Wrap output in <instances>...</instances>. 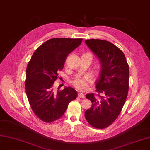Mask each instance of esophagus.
<instances>
[{
  "instance_id": "1",
  "label": "esophagus",
  "mask_w": 150,
  "mask_h": 150,
  "mask_svg": "<svg viewBox=\"0 0 150 150\" xmlns=\"http://www.w3.org/2000/svg\"><path fill=\"white\" fill-rule=\"evenodd\" d=\"M78 97L80 98H85V95L82 92H79L78 93Z\"/></svg>"
}]
</instances>
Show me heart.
I'll list each match as a JSON object with an SVG mask.
<instances>
[{"mask_svg":"<svg viewBox=\"0 0 150 150\" xmlns=\"http://www.w3.org/2000/svg\"><path fill=\"white\" fill-rule=\"evenodd\" d=\"M88 79L87 77H78L71 82L72 85L80 91H85L88 88Z\"/></svg>","mask_w":150,"mask_h":150,"instance_id":"obj_1","label":"heart"}]
</instances>
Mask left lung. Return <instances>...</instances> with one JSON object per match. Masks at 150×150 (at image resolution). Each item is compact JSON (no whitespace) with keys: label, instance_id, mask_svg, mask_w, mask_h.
Returning <instances> with one entry per match:
<instances>
[{"label":"left lung","instance_id":"1","mask_svg":"<svg viewBox=\"0 0 150 150\" xmlns=\"http://www.w3.org/2000/svg\"><path fill=\"white\" fill-rule=\"evenodd\" d=\"M85 43L99 59L101 69L96 80V92L87 94L92 107L85 112L87 122L97 129L110 126L123 108L129 90V65L122 51L111 42L101 40H87Z\"/></svg>","mask_w":150,"mask_h":150}]
</instances>
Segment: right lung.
<instances>
[{"mask_svg":"<svg viewBox=\"0 0 150 150\" xmlns=\"http://www.w3.org/2000/svg\"><path fill=\"white\" fill-rule=\"evenodd\" d=\"M82 41V38L50 39L38 47L29 62L25 92L33 111L41 121L51 122L61 117L68 104L77 97L73 88L55 91L53 84L67 56Z\"/></svg>","mask_w":150,"mask_h":150,"instance_id":"obj_1","label":"right lung"}]
</instances>
